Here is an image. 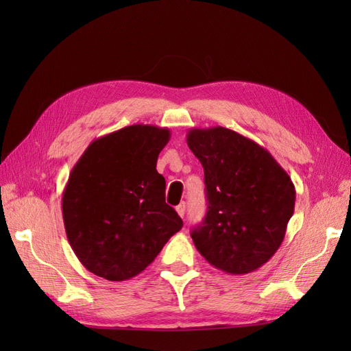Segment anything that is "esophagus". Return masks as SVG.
I'll return each mask as SVG.
<instances>
[{
	"label": "esophagus",
	"mask_w": 351,
	"mask_h": 351,
	"mask_svg": "<svg viewBox=\"0 0 351 351\" xmlns=\"http://www.w3.org/2000/svg\"><path fill=\"white\" fill-rule=\"evenodd\" d=\"M176 210H177V214L183 218L184 214H186V204H184V202H182V204H180V205L176 208Z\"/></svg>",
	"instance_id": "1"
}]
</instances>
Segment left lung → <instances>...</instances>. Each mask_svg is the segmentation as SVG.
<instances>
[{
    "instance_id": "8db88e82",
    "label": "left lung",
    "mask_w": 351,
    "mask_h": 351,
    "mask_svg": "<svg viewBox=\"0 0 351 351\" xmlns=\"http://www.w3.org/2000/svg\"><path fill=\"white\" fill-rule=\"evenodd\" d=\"M187 145L206 186V215L192 231L197 252L228 274L256 271L280 249L294 214L290 176L263 146L226 127L190 129Z\"/></svg>"
}]
</instances>
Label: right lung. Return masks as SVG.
<instances>
[{
  "label": "right lung",
  "mask_w": 351,
  "mask_h": 351,
  "mask_svg": "<svg viewBox=\"0 0 351 351\" xmlns=\"http://www.w3.org/2000/svg\"><path fill=\"white\" fill-rule=\"evenodd\" d=\"M167 127L133 124L95 139L79 158L62 192V219L82 265L108 281L146 269L183 221L165 204L158 155Z\"/></svg>",
  "instance_id": "add662e5"
}]
</instances>
